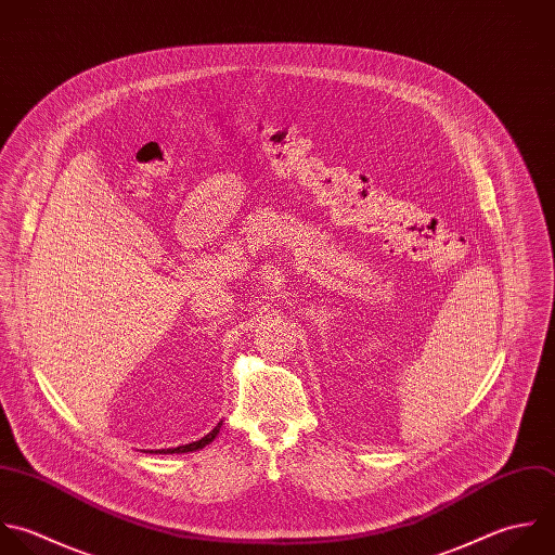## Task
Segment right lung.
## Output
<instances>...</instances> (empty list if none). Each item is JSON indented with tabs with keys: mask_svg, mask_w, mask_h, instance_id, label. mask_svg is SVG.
<instances>
[{
	"mask_svg": "<svg viewBox=\"0 0 555 555\" xmlns=\"http://www.w3.org/2000/svg\"><path fill=\"white\" fill-rule=\"evenodd\" d=\"M218 430H220V424L207 435V437H203L201 441H194V443H188V446H179V448H175V450H162L164 454H185V452H196V450H203L205 446H209L214 439H216V435H218Z\"/></svg>",
	"mask_w": 555,
	"mask_h": 555,
	"instance_id": "1",
	"label": "right lung"
}]
</instances>
